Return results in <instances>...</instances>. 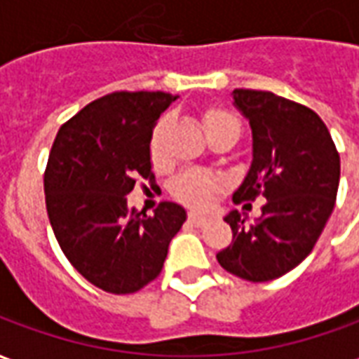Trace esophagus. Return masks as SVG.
<instances>
[{
	"label": "esophagus",
	"instance_id": "1",
	"mask_svg": "<svg viewBox=\"0 0 359 359\" xmlns=\"http://www.w3.org/2000/svg\"><path fill=\"white\" fill-rule=\"evenodd\" d=\"M188 221H190L194 226H203L208 221H210V215H203V213L190 211V213H188Z\"/></svg>",
	"mask_w": 359,
	"mask_h": 359
}]
</instances>
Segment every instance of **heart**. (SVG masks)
Returning <instances> with one entry per match:
<instances>
[{"mask_svg": "<svg viewBox=\"0 0 359 359\" xmlns=\"http://www.w3.org/2000/svg\"><path fill=\"white\" fill-rule=\"evenodd\" d=\"M202 125L205 128V134H211L213 130L223 128L226 125H236V121L226 111L208 109L202 115ZM163 130L165 121H161V123H157L151 133V138H149V159L154 165L163 163ZM223 187H225V182L221 177L200 171V169H188L172 182V196L187 205L203 208Z\"/></svg>", "mask_w": 359, "mask_h": 359, "instance_id": "heart-1", "label": "heart"}]
</instances>
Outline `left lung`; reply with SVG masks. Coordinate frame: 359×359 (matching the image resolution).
Segmentation results:
<instances>
[{
    "label": "left lung",
    "instance_id": "1",
    "mask_svg": "<svg viewBox=\"0 0 359 359\" xmlns=\"http://www.w3.org/2000/svg\"><path fill=\"white\" fill-rule=\"evenodd\" d=\"M233 97L254 136V161L233 202H267L252 225L236 210L226 215L233 242L217 262L244 280L265 283L292 271L316 246L334 208L340 157L329 128L306 105L265 90L236 88Z\"/></svg>",
    "mask_w": 359,
    "mask_h": 359
}]
</instances>
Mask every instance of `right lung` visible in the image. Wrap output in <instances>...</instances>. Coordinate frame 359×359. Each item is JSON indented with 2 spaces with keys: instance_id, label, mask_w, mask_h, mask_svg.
Masks as SVG:
<instances>
[{
  "instance_id": "1",
  "label": "right lung",
  "mask_w": 359,
  "mask_h": 359,
  "mask_svg": "<svg viewBox=\"0 0 359 359\" xmlns=\"http://www.w3.org/2000/svg\"><path fill=\"white\" fill-rule=\"evenodd\" d=\"M175 100L126 90L97 97L61 125L51 146L43 172L51 229L74 269L105 292H138L159 277L187 221L175 202H161L151 217L126 205L138 180H154L149 138Z\"/></svg>"
}]
</instances>
